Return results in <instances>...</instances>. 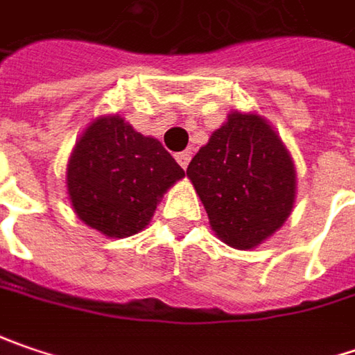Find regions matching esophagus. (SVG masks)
<instances>
[{"label":"esophagus","instance_id":"esophagus-1","mask_svg":"<svg viewBox=\"0 0 355 355\" xmlns=\"http://www.w3.org/2000/svg\"><path fill=\"white\" fill-rule=\"evenodd\" d=\"M175 159H178V164H180L182 168L187 169V166H189V159H191V153H189V151H182V153H178V155H175Z\"/></svg>","mask_w":355,"mask_h":355}]
</instances>
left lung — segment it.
Listing matches in <instances>:
<instances>
[{"instance_id":"left-lung-1","label":"left lung","mask_w":355,"mask_h":355,"mask_svg":"<svg viewBox=\"0 0 355 355\" xmlns=\"http://www.w3.org/2000/svg\"><path fill=\"white\" fill-rule=\"evenodd\" d=\"M187 178L223 243L252 250L290 218L295 168L274 128L257 114L232 112L193 155Z\"/></svg>"}]
</instances>
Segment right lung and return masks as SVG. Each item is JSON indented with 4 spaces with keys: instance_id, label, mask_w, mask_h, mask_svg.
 I'll return each mask as SVG.
<instances>
[{
    "instance_id": "1",
    "label": "right lung",
    "mask_w": 355,
    "mask_h": 355,
    "mask_svg": "<svg viewBox=\"0 0 355 355\" xmlns=\"http://www.w3.org/2000/svg\"><path fill=\"white\" fill-rule=\"evenodd\" d=\"M184 175L155 137L135 132L123 117L101 116L76 141L65 182L81 222L107 238H130Z\"/></svg>"
}]
</instances>
